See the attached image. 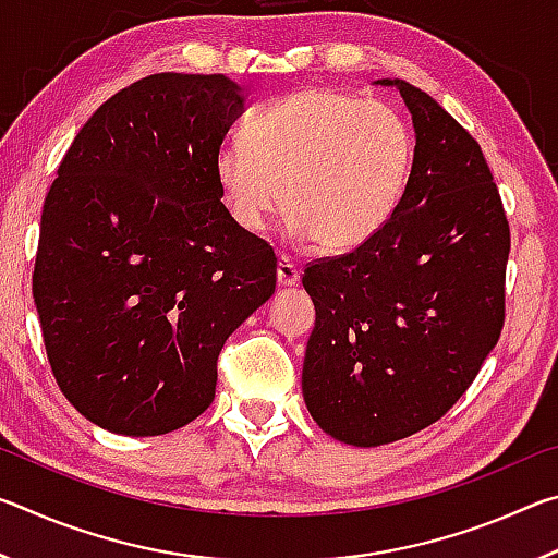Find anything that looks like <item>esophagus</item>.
<instances>
[{"mask_svg":"<svg viewBox=\"0 0 558 558\" xmlns=\"http://www.w3.org/2000/svg\"><path fill=\"white\" fill-rule=\"evenodd\" d=\"M276 278H278V286H280V288H295L298 282H300V270H298L295 266H292V263H290L288 258H280V260H278Z\"/></svg>","mask_w":558,"mask_h":558,"instance_id":"esophagus-1","label":"esophagus"}]
</instances>
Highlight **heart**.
<instances>
[{
	"mask_svg": "<svg viewBox=\"0 0 558 558\" xmlns=\"http://www.w3.org/2000/svg\"><path fill=\"white\" fill-rule=\"evenodd\" d=\"M413 159L401 112L337 88L272 100L226 140L211 174L231 221L260 233L282 202L288 235L347 253L376 239L399 209Z\"/></svg>",
	"mask_w": 558,
	"mask_h": 558,
	"instance_id": "obj_1",
	"label": "heart"
}]
</instances>
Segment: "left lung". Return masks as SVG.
Wrapping results in <instances>:
<instances>
[{
	"mask_svg": "<svg viewBox=\"0 0 558 558\" xmlns=\"http://www.w3.org/2000/svg\"><path fill=\"white\" fill-rule=\"evenodd\" d=\"M415 147L393 219L302 276L315 329L302 399L327 436L376 448L436 423L493 352L505 323L509 223L483 149L401 78Z\"/></svg>",
	"mask_w": 558,
	"mask_h": 558,
	"instance_id": "left-lung-1",
	"label": "left lung"
}]
</instances>
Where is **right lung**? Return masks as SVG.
<instances>
[{
    "mask_svg": "<svg viewBox=\"0 0 558 558\" xmlns=\"http://www.w3.org/2000/svg\"><path fill=\"white\" fill-rule=\"evenodd\" d=\"M245 100L223 73L132 83L81 128L44 202L46 354L73 409L118 436L209 409L223 342L276 292V253L231 221L211 174Z\"/></svg>",
    "mask_w": 558,
    "mask_h": 558,
    "instance_id": "1",
    "label": "right lung"
}]
</instances>
